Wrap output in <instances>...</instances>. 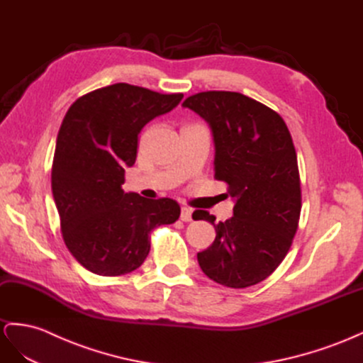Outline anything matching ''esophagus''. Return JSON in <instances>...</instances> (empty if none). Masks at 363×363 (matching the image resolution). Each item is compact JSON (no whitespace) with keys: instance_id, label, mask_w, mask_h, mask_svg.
Segmentation results:
<instances>
[{"instance_id":"obj_1","label":"esophagus","mask_w":363,"mask_h":363,"mask_svg":"<svg viewBox=\"0 0 363 363\" xmlns=\"http://www.w3.org/2000/svg\"><path fill=\"white\" fill-rule=\"evenodd\" d=\"M191 214H193V211H191L190 208H186V206L181 208V220L182 221H191L193 220Z\"/></svg>"}]
</instances>
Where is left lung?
Listing matches in <instances>:
<instances>
[{
    "mask_svg": "<svg viewBox=\"0 0 363 363\" xmlns=\"http://www.w3.org/2000/svg\"><path fill=\"white\" fill-rule=\"evenodd\" d=\"M214 135L217 181L235 199L233 217L214 225L216 240L197 253L202 272L229 288L262 282L285 259L298 228L301 189L297 154L280 114L237 91L209 90L184 101Z\"/></svg>",
    "mask_w": 363,
    "mask_h": 363,
    "instance_id": "1",
    "label": "left lung"
}]
</instances>
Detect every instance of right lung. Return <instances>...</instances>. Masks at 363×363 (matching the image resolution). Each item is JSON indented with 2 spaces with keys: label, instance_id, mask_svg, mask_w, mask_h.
<instances>
[{
  "label": "right lung",
  "instance_id": "add662e5",
  "mask_svg": "<svg viewBox=\"0 0 363 363\" xmlns=\"http://www.w3.org/2000/svg\"><path fill=\"white\" fill-rule=\"evenodd\" d=\"M182 98L118 83L69 107L57 135L51 186L66 247L89 272L137 270L149 255L150 232L179 218L177 201H149L125 193L122 184L135 162L142 128Z\"/></svg>",
  "mask_w": 363,
  "mask_h": 363
}]
</instances>
